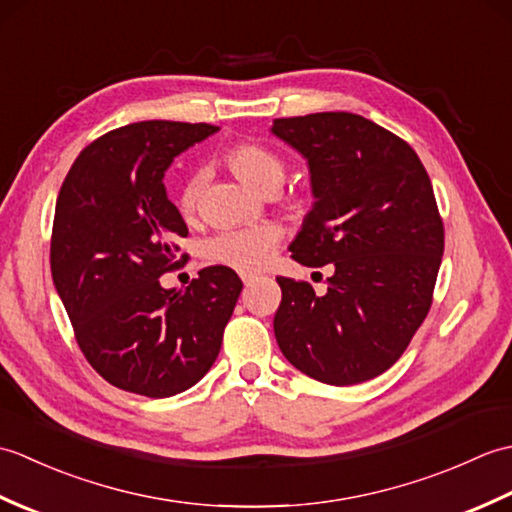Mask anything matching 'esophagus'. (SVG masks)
<instances>
[{"label": "esophagus", "mask_w": 512, "mask_h": 512, "mask_svg": "<svg viewBox=\"0 0 512 512\" xmlns=\"http://www.w3.org/2000/svg\"><path fill=\"white\" fill-rule=\"evenodd\" d=\"M255 279H257L255 275H244V277H242V281H244V286H246V288H248V286H253V281H255Z\"/></svg>", "instance_id": "1"}]
</instances>
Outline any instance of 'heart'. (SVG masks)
<instances>
[{
  "label": "heart",
  "mask_w": 512,
  "mask_h": 512,
  "mask_svg": "<svg viewBox=\"0 0 512 512\" xmlns=\"http://www.w3.org/2000/svg\"><path fill=\"white\" fill-rule=\"evenodd\" d=\"M224 165L233 176L244 182L248 189L270 195L275 193L286 178V162L275 149L262 143H237L228 147L222 156ZM200 184L195 178L182 182L178 193V206L184 217H189L198 204ZM277 244V231L273 226H248L226 231L211 239L209 257L213 262L228 266L239 273H255L262 268Z\"/></svg>",
  "instance_id": "b5f03b06"
}]
</instances>
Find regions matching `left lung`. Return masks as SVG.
Returning <instances> with one entry per match:
<instances>
[{
    "mask_svg": "<svg viewBox=\"0 0 512 512\" xmlns=\"http://www.w3.org/2000/svg\"><path fill=\"white\" fill-rule=\"evenodd\" d=\"M270 134L310 171L292 259L334 268L325 295L277 277L279 350L321 383H363L398 361L431 308L444 253L431 180L405 140L358 114L275 118Z\"/></svg>",
    "mask_w": 512,
    "mask_h": 512,
    "instance_id": "8db88e82",
    "label": "left lung"
}]
</instances>
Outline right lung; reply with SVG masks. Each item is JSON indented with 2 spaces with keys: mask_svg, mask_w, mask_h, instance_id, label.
Returning <instances> with one entry per match:
<instances>
[{
  "mask_svg": "<svg viewBox=\"0 0 512 512\" xmlns=\"http://www.w3.org/2000/svg\"><path fill=\"white\" fill-rule=\"evenodd\" d=\"M215 125L143 121L94 140L74 160L54 209L52 281L76 341L107 383L147 398L193 387L220 354L242 292L226 266L187 290L162 288L187 237L165 171Z\"/></svg>",
  "mask_w": 512,
  "mask_h": 512,
  "instance_id": "obj_1",
  "label": "right lung"
}]
</instances>
